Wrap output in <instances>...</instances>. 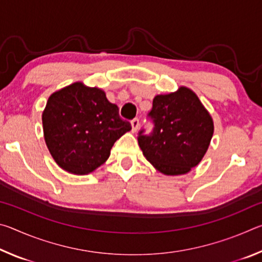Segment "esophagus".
Wrapping results in <instances>:
<instances>
[{"mask_svg": "<svg viewBox=\"0 0 262 262\" xmlns=\"http://www.w3.org/2000/svg\"><path fill=\"white\" fill-rule=\"evenodd\" d=\"M130 123H132V130L133 132H136L137 129H139V127H140V120L137 118H135V119H133V120L130 121Z\"/></svg>", "mask_w": 262, "mask_h": 262, "instance_id": "obj_1", "label": "esophagus"}]
</instances>
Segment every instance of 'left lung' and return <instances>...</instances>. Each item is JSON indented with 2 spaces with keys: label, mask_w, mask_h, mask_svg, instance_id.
<instances>
[{
  "label": "left lung",
  "mask_w": 262,
  "mask_h": 262,
  "mask_svg": "<svg viewBox=\"0 0 262 262\" xmlns=\"http://www.w3.org/2000/svg\"><path fill=\"white\" fill-rule=\"evenodd\" d=\"M152 130L142 128L137 141L144 157L167 176L185 174L201 162L209 147L214 123L198 96L181 86L173 94L158 95L148 113Z\"/></svg>",
  "instance_id": "8db88e82"
}]
</instances>
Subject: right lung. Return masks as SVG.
<instances>
[{"instance_id":"add662e5","label":"right lung","mask_w":262,"mask_h":262,"mask_svg":"<svg viewBox=\"0 0 262 262\" xmlns=\"http://www.w3.org/2000/svg\"><path fill=\"white\" fill-rule=\"evenodd\" d=\"M42 126L52 157L74 174H88L104 164L114 142L132 129L103 90L79 82L48 98Z\"/></svg>"}]
</instances>
